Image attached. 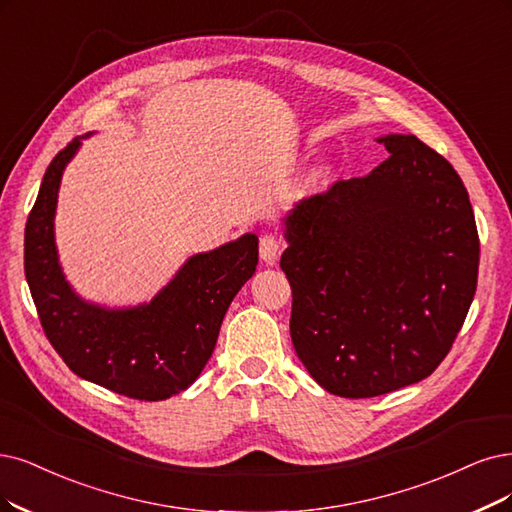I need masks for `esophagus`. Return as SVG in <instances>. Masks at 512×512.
<instances>
[{"label":"esophagus","instance_id":"obj_1","mask_svg":"<svg viewBox=\"0 0 512 512\" xmlns=\"http://www.w3.org/2000/svg\"><path fill=\"white\" fill-rule=\"evenodd\" d=\"M280 251H282V240L280 238H276L272 234L261 236V240H259V257L263 261L274 263L276 257L280 255Z\"/></svg>","mask_w":512,"mask_h":512}]
</instances>
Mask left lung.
Here are the masks:
<instances>
[{"instance_id": "1", "label": "left lung", "mask_w": 512, "mask_h": 512, "mask_svg": "<svg viewBox=\"0 0 512 512\" xmlns=\"http://www.w3.org/2000/svg\"><path fill=\"white\" fill-rule=\"evenodd\" d=\"M282 219L291 339L318 386L367 399L441 365L477 291L479 236L453 166L413 135Z\"/></svg>"}]
</instances>
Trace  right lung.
<instances>
[{"label":"right lung","mask_w":512,"mask_h":512,"mask_svg":"<svg viewBox=\"0 0 512 512\" xmlns=\"http://www.w3.org/2000/svg\"><path fill=\"white\" fill-rule=\"evenodd\" d=\"M86 132L50 162L25 227V276L54 350L82 380L128 399L164 401L192 386L211 358L223 316L255 274L251 232L183 261L166 285L137 306H105L67 280L54 217L61 179Z\"/></svg>","instance_id":"right-lung-1"}]
</instances>
